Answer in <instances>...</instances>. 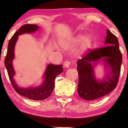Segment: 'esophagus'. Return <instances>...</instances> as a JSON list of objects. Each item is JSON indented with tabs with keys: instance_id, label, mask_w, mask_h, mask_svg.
Listing matches in <instances>:
<instances>
[{
	"instance_id": "1",
	"label": "esophagus",
	"mask_w": 128,
	"mask_h": 128,
	"mask_svg": "<svg viewBox=\"0 0 128 128\" xmlns=\"http://www.w3.org/2000/svg\"><path fill=\"white\" fill-rule=\"evenodd\" d=\"M69 65H70V62H69V61H66V62H64V66L65 68H69Z\"/></svg>"
}]
</instances>
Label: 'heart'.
Instances as JSON below:
<instances>
[{"instance_id":"b5f03b06","label":"heart","mask_w":128,"mask_h":128,"mask_svg":"<svg viewBox=\"0 0 128 128\" xmlns=\"http://www.w3.org/2000/svg\"><path fill=\"white\" fill-rule=\"evenodd\" d=\"M79 51L80 52H85L88 50L89 49L92 45V38L90 36H84L82 35H78L70 38L68 40V42L62 44V46L64 48L68 49L70 47L76 46L80 43V42Z\"/></svg>"}]
</instances>
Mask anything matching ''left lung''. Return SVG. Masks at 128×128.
I'll return each instance as SVG.
<instances>
[{
  "label": "left lung",
  "mask_w": 128,
  "mask_h": 128,
  "mask_svg": "<svg viewBox=\"0 0 128 128\" xmlns=\"http://www.w3.org/2000/svg\"><path fill=\"white\" fill-rule=\"evenodd\" d=\"M107 34L104 42L106 46L90 51L77 62L78 73L77 92L81 98L86 100L104 96L118 85L122 55L116 36L108 29ZM101 61L104 62L106 72L103 80H100L95 77L94 66Z\"/></svg>",
  "instance_id": "obj_1"
}]
</instances>
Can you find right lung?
<instances>
[{"label":"right lung","instance_id":"obj_1","mask_svg":"<svg viewBox=\"0 0 128 128\" xmlns=\"http://www.w3.org/2000/svg\"><path fill=\"white\" fill-rule=\"evenodd\" d=\"M39 26L34 24H25L22 26L10 38L8 45L7 55L5 59V66L10 81L16 92L18 94L34 100H42L48 98L52 92L55 87V80L56 77L63 71L62 64L55 66L48 64L43 75V82L41 85L34 88H22L17 85L14 78L15 71L13 66L12 62L14 58V47L18 40V36L25 33H32L36 32Z\"/></svg>","mask_w":128,"mask_h":128}]
</instances>
